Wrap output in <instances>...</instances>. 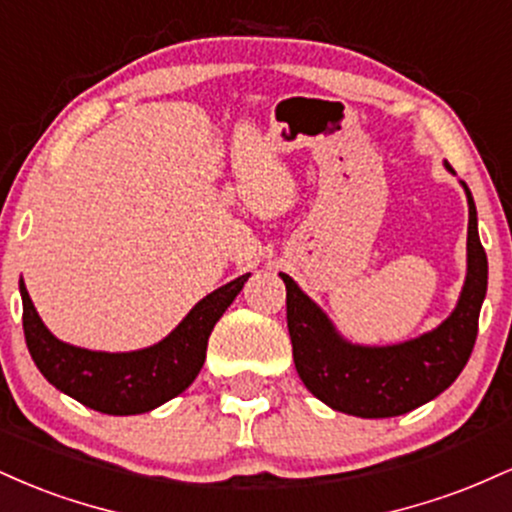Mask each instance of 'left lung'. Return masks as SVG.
<instances>
[{
    "instance_id": "left-lung-1",
    "label": "left lung",
    "mask_w": 512,
    "mask_h": 512,
    "mask_svg": "<svg viewBox=\"0 0 512 512\" xmlns=\"http://www.w3.org/2000/svg\"><path fill=\"white\" fill-rule=\"evenodd\" d=\"M445 168L455 173L448 163ZM460 185L469 204L467 276L455 310L436 330L399 344H354L289 274H279L286 284L293 363L303 385L327 407L361 419L402 416L448 390L467 366L477 342L489 262L479 240L472 192L462 180Z\"/></svg>"
}]
</instances>
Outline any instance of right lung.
Listing matches in <instances>:
<instances>
[{"label":"right lung","mask_w":512,"mask_h":512,"mask_svg":"<svg viewBox=\"0 0 512 512\" xmlns=\"http://www.w3.org/2000/svg\"><path fill=\"white\" fill-rule=\"evenodd\" d=\"M248 279L250 274H243L204 296L158 344L122 354L81 349L57 339L40 320L21 279L23 334L35 366L64 395L101 414H146L192 385L207 358L211 330Z\"/></svg>","instance_id":"1"}]
</instances>
